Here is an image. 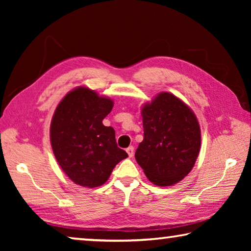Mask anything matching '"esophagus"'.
<instances>
[{
	"instance_id": "1",
	"label": "esophagus",
	"mask_w": 251,
	"mask_h": 251,
	"mask_svg": "<svg viewBox=\"0 0 251 251\" xmlns=\"http://www.w3.org/2000/svg\"><path fill=\"white\" fill-rule=\"evenodd\" d=\"M126 151H127V154H128L129 157H133L134 156V147L133 146H129L126 150Z\"/></svg>"
}]
</instances>
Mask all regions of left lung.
<instances>
[{
  "instance_id": "obj_1",
  "label": "left lung",
  "mask_w": 251,
  "mask_h": 251,
  "mask_svg": "<svg viewBox=\"0 0 251 251\" xmlns=\"http://www.w3.org/2000/svg\"><path fill=\"white\" fill-rule=\"evenodd\" d=\"M144 139L135 158L148 179L171 186L188 175L201 151V127L193 110L169 93L142 109Z\"/></svg>"
}]
</instances>
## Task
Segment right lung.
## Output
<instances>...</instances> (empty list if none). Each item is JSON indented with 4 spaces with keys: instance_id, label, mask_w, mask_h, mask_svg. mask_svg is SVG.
I'll use <instances>...</instances> for the list:
<instances>
[{
    "instance_id": "obj_1",
    "label": "right lung",
    "mask_w": 251,
    "mask_h": 251,
    "mask_svg": "<svg viewBox=\"0 0 251 251\" xmlns=\"http://www.w3.org/2000/svg\"><path fill=\"white\" fill-rule=\"evenodd\" d=\"M113 100L86 87L70 92L55 109L50 144L57 163L75 184L99 187L128 157L117 146L115 130L103 125Z\"/></svg>"
}]
</instances>
